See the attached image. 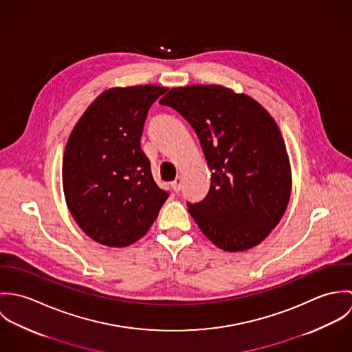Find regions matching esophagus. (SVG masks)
I'll use <instances>...</instances> for the list:
<instances>
[{
  "instance_id": "34e87169",
  "label": "esophagus",
  "mask_w": 352,
  "mask_h": 352,
  "mask_svg": "<svg viewBox=\"0 0 352 352\" xmlns=\"http://www.w3.org/2000/svg\"><path fill=\"white\" fill-rule=\"evenodd\" d=\"M182 184H183V180H182V177L179 176V177H176L173 182H172V188L175 190V192H179L180 190H182Z\"/></svg>"
}]
</instances>
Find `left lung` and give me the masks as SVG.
<instances>
[{
	"instance_id": "left-lung-1",
	"label": "left lung",
	"mask_w": 352,
	"mask_h": 352,
	"mask_svg": "<svg viewBox=\"0 0 352 352\" xmlns=\"http://www.w3.org/2000/svg\"><path fill=\"white\" fill-rule=\"evenodd\" d=\"M160 104L191 124L211 170L206 198L187 203L203 234L223 251L260 244L292 194L289 155L272 116L250 96L221 85L173 88Z\"/></svg>"
}]
</instances>
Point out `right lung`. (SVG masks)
I'll return each mask as SVG.
<instances>
[{"instance_id":"obj_1","label":"right lung","mask_w":352,"mask_h":352,"mask_svg":"<svg viewBox=\"0 0 352 352\" xmlns=\"http://www.w3.org/2000/svg\"><path fill=\"white\" fill-rule=\"evenodd\" d=\"M157 85L112 88L74 126L63 154L62 182L69 211L92 240L127 247L148 233L169 194L151 176L141 149Z\"/></svg>"}]
</instances>
